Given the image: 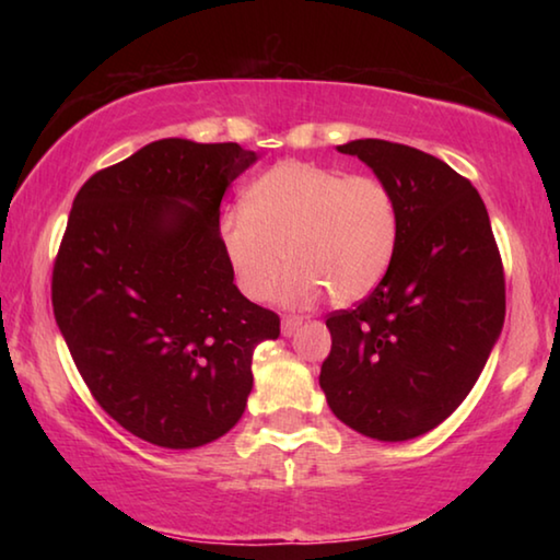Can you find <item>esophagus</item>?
I'll use <instances>...</instances> for the list:
<instances>
[{"mask_svg": "<svg viewBox=\"0 0 560 560\" xmlns=\"http://www.w3.org/2000/svg\"><path fill=\"white\" fill-rule=\"evenodd\" d=\"M301 324H303L301 318H296V316H287V318L281 320V334L287 336V338H291L293 334H296V330H299V326H301Z\"/></svg>", "mask_w": 560, "mask_h": 560, "instance_id": "1", "label": "esophagus"}]
</instances>
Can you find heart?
<instances>
[{"instance_id":"heart-1","label":"heart","mask_w":560,"mask_h":560,"mask_svg":"<svg viewBox=\"0 0 560 560\" xmlns=\"http://www.w3.org/2000/svg\"><path fill=\"white\" fill-rule=\"evenodd\" d=\"M244 210L220 220V242L246 299L267 301L289 267L281 299L306 308L328 291L365 299L395 257L400 212L390 185L303 160H283L246 187Z\"/></svg>"}]
</instances>
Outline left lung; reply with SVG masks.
<instances>
[{
  "label": "left lung",
  "instance_id": "left-lung-1",
  "mask_svg": "<svg viewBox=\"0 0 560 560\" xmlns=\"http://www.w3.org/2000/svg\"><path fill=\"white\" fill-rule=\"evenodd\" d=\"M338 153L390 185L400 236L371 296L328 316L318 383L350 430L405 442L447 420L485 371L504 326V267L479 192L440 158L375 138Z\"/></svg>",
  "mask_w": 560,
  "mask_h": 560
}]
</instances>
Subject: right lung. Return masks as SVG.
I'll return each mask as SVG.
<instances>
[{
    "label": "right lung",
    "mask_w": 560,
    "mask_h": 560,
    "mask_svg": "<svg viewBox=\"0 0 560 560\" xmlns=\"http://www.w3.org/2000/svg\"><path fill=\"white\" fill-rule=\"evenodd\" d=\"M236 143L155 140L75 195L51 303L91 395L165 450L220 440L244 415L252 355L279 316L234 283L220 205L257 163Z\"/></svg>",
    "instance_id": "add662e5"
}]
</instances>
